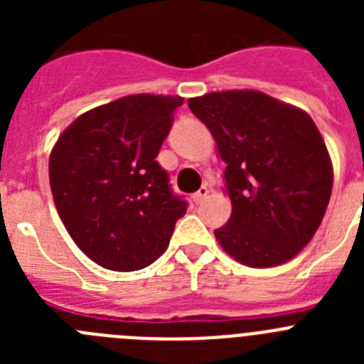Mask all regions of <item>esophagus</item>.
<instances>
[{
	"mask_svg": "<svg viewBox=\"0 0 364 364\" xmlns=\"http://www.w3.org/2000/svg\"><path fill=\"white\" fill-rule=\"evenodd\" d=\"M208 195H210V189H208V186H202V188L198 189L195 195H193V200H195V204H202V202L208 198Z\"/></svg>",
	"mask_w": 364,
	"mask_h": 364,
	"instance_id": "esophagus-1",
	"label": "esophagus"
}]
</instances>
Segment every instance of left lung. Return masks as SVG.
Here are the masks:
<instances>
[{
    "mask_svg": "<svg viewBox=\"0 0 364 364\" xmlns=\"http://www.w3.org/2000/svg\"><path fill=\"white\" fill-rule=\"evenodd\" d=\"M188 104L226 162L231 217L215 230L222 250L252 268L294 259L321 226L333 186L310 114L260 91L208 92Z\"/></svg>",
    "mask_w": 364,
    "mask_h": 364,
    "instance_id": "8db88e82",
    "label": "left lung"
}]
</instances>
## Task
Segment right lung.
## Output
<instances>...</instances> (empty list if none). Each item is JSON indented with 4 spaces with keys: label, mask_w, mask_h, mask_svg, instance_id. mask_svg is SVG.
Segmentation results:
<instances>
[{
    "label": "right lung",
    "mask_w": 364,
    "mask_h": 364,
    "mask_svg": "<svg viewBox=\"0 0 364 364\" xmlns=\"http://www.w3.org/2000/svg\"><path fill=\"white\" fill-rule=\"evenodd\" d=\"M180 96L131 95L83 112L49 159L54 204L76 246L102 268L134 272L169 246L186 200L156 162Z\"/></svg>",
    "instance_id": "right-lung-1"
}]
</instances>
